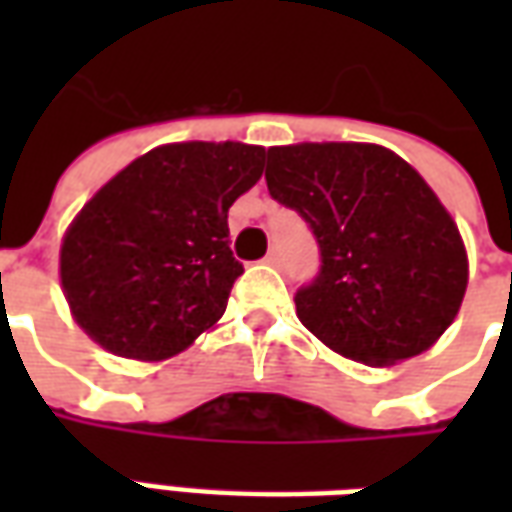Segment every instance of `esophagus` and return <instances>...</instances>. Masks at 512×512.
I'll return each instance as SVG.
<instances>
[{
	"instance_id": "obj_1",
	"label": "esophagus",
	"mask_w": 512,
	"mask_h": 512,
	"mask_svg": "<svg viewBox=\"0 0 512 512\" xmlns=\"http://www.w3.org/2000/svg\"><path fill=\"white\" fill-rule=\"evenodd\" d=\"M266 263L268 266H279V263H282V255H279L277 246H274V249H271V252L266 255Z\"/></svg>"
}]
</instances>
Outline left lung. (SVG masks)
Here are the masks:
<instances>
[{"instance_id": "left-lung-1", "label": "left lung", "mask_w": 512, "mask_h": 512, "mask_svg": "<svg viewBox=\"0 0 512 512\" xmlns=\"http://www.w3.org/2000/svg\"><path fill=\"white\" fill-rule=\"evenodd\" d=\"M271 197L310 224L321 271L296 315L323 345L362 365L428 351L461 310V233L417 169L365 142L268 147Z\"/></svg>"}]
</instances>
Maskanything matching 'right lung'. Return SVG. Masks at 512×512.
Listing matches in <instances>:
<instances>
[{
    "instance_id": "add662e5",
    "label": "right lung",
    "mask_w": 512,
    "mask_h": 512,
    "mask_svg": "<svg viewBox=\"0 0 512 512\" xmlns=\"http://www.w3.org/2000/svg\"><path fill=\"white\" fill-rule=\"evenodd\" d=\"M266 147H153L98 189L60 249L76 323L126 359L161 362L219 321L244 266L227 211L263 175Z\"/></svg>"
}]
</instances>
